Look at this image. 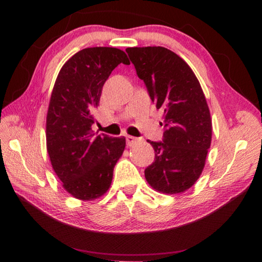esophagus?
Segmentation results:
<instances>
[{
  "instance_id": "1",
  "label": "esophagus",
  "mask_w": 262,
  "mask_h": 262,
  "mask_svg": "<svg viewBox=\"0 0 262 262\" xmlns=\"http://www.w3.org/2000/svg\"><path fill=\"white\" fill-rule=\"evenodd\" d=\"M126 141H127V145H129V147H133V145L136 144V142L139 141V140H137L136 137H134V136L128 135V136H126Z\"/></svg>"
}]
</instances>
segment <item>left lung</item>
<instances>
[{
	"mask_svg": "<svg viewBox=\"0 0 262 262\" xmlns=\"http://www.w3.org/2000/svg\"><path fill=\"white\" fill-rule=\"evenodd\" d=\"M126 52L163 112L164 139L148 140L155 162L144 170L145 179L159 193H183L200 178L210 148L212 123L206 96L193 70L174 52L161 46L128 47Z\"/></svg>",
	"mask_w": 262,
	"mask_h": 262,
	"instance_id": "8db88e82",
	"label": "left lung"
}]
</instances>
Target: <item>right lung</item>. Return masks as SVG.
Here are the masks:
<instances>
[{
    "instance_id": "1",
    "label": "right lung",
    "mask_w": 262,
    "mask_h": 262,
    "mask_svg": "<svg viewBox=\"0 0 262 262\" xmlns=\"http://www.w3.org/2000/svg\"><path fill=\"white\" fill-rule=\"evenodd\" d=\"M129 64L114 47H89L62 66L46 117V148L53 170L72 196L92 201L107 192L126 139L91 129L106 79L118 64Z\"/></svg>"
}]
</instances>
